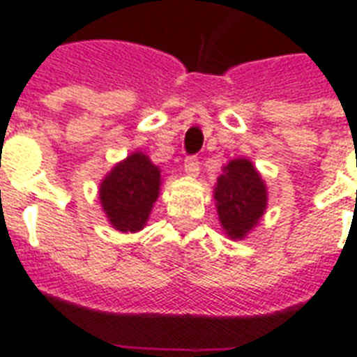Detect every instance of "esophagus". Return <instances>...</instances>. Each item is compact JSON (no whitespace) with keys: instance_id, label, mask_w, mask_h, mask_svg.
Listing matches in <instances>:
<instances>
[{"instance_id":"obj_1","label":"esophagus","mask_w":357,"mask_h":357,"mask_svg":"<svg viewBox=\"0 0 357 357\" xmlns=\"http://www.w3.org/2000/svg\"><path fill=\"white\" fill-rule=\"evenodd\" d=\"M183 168H185V174L190 176V178H196L198 174H200V161L196 159V157H187L183 162Z\"/></svg>"}]
</instances>
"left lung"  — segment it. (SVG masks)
Wrapping results in <instances>:
<instances>
[{
	"label": "left lung",
	"mask_w": 357,
	"mask_h": 357,
	"mask_svg": "<svg viewBox=\"0 0 357 357\" xmlns=\"http://www.w3.org/2000/svg\"><path fill=\"white\" fill-rule=\"evenodd\" d=\"M213 198L224 234L231 241H243L265 215L268 192L254 162L237 157L222 167Z\"/></svg>",
	"instance_id": "obj_1"
}]
</instances>
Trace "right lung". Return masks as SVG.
<instances>
[{
  "instance_id": "1",
  "label": "right lung",
  "mask_w": 357,
  "mask_h": 357,
  "mask_svg": "<svg viewBox=\"0 0 357 357\" xmlns=\"http://www.w3.org/2000/svg\"><path fill=\"white\" fill-rule=\"evenodd\" d=\"M161 168L144 151H131L100 183L98 195L109 224L122 234L144 228L161 192Z\"/></svg>"
}]
</instances>
